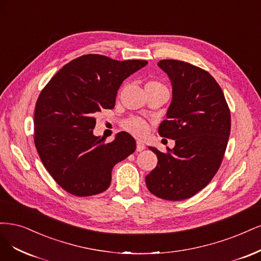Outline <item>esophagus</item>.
I'll use <instances>...</instances> for the list:
<instances>
[{"mask_svg":"<svg viewBox=\"0 0 261 261\" xmlns=\"http://www.w3.org/2000/svg\"><path fill=\"white\" fill-rule=\"evenodd\" d=\"M145 149V145L143 144V143L141 141H138L137 142V150L138 152H142V150Z\"/></svg>","mask_w":261,"mask_h":261,"instance_id":"34e87169","label":"esophagus"}]
</instances>
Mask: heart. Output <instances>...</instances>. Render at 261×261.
Masks as SVG:
<instances>
[{
    "label": "heart",
    "instance_id": "b5f03b06",
    "mask_svg": "<svg viewBox=\"0 0 261 261\" xmlns=\"http://www.w3.org/2000/svg\"><path fill=\"white\" fill-rule=\"evenodd\" d=\"M159 86H163V85L157 81H149L146 85V87H159ZM122 127L124 130H127L128 132L132 133L133 136H137V137L145 136L148 131L147 122L141 118H138V117H132V118L124 120L122 123Z\"/></svg>",
    "mask_w": 261,
    "mask_h": 261
}]
</instances>
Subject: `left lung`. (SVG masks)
Segmentation results:
<instances>
[{"mask_svg": "<svg viewBox=\"0 0 261 261\" xmlns=\"http://www.w3.org/2000/svg\"><path fill=\"white\" fill-rule=\"evenodd\" d=\"M158 66L172 85L161 137L175 145L164 154L148 147L158 163L145 178L148 191L167 200H182L203 190L222 163L231 130V115L223 92L208 71L186 62L163 60Z\"/></svg>", "mask_w": 261, "mask_h": 261, "instance_id": "obj_1", "label": "left lung"}]
</instances>
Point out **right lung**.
I'll return each mask as SVG.
<instances>
[{
  "mask_svg": "<svg viewBox=\"0 0 261 261\" xmlns=\"http://www.w3.org/2000/svg\"><path fill=\"white\" fill-rule=\"evenodd\" d=\"M146 64L82 55L66 64L41 91L33 140L45 169L66 192L86 197L106 191L114 166L136 150L129 133L121 131L105 142L93 129L97 113L115 107L123 80Z\"/></svg>",
  "mask_w": 261,
  "mask_h": 261,
  "instance_id": "add662e5",
  "label": "right lung"
}]
</instances>
